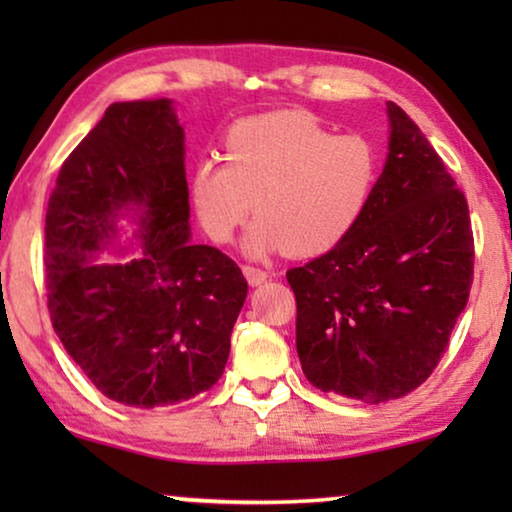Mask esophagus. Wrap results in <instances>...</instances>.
I'll use <instances>...</instances> for the list:
<instances>
[{"instance_id": "esophagus-1", "label": "esophagus", "mask_w": 512, "mask_h": 512, "mask_svg": "<svg viewBox=\"0 0 512 512\" xmlns=\"http://www.w3.org/2000/svg\"><path fill=\"white\" fill-rule=\"evenodd\" d=\"M242 272L251 286L263 284L265 279H268V272H265L263 268H256V265H242Z\"/></svg>"}]
</instances>
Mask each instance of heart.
Returning <instances> with one entry per match:
<instances>
[{"instance_id": "1", "label": "heart", "mask_w": 512, "mask_h": 512, "mask_svg": "<svg viewBox=\"0 0 512 512\" xmlns=\"http://www.w3.org/2000/svg\"><path fill=\"white\" fill-rule=\"evenodd\" d=\"M377 179L380 153L370 139L333 135L310 111L286 109L237 121L226 135V163L200 160L191 195L216 242H228L254 207L251 254L317 256L352 233Z\"/></svg>"}]
</instances>
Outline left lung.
<instances>
[{
    "label": "left lung",
    "mask_w": 512,
    "mask_h": 512,
    "mask_svg": "<svg viewBox=\"0 0 512 512\" xmlns=\"http://www.w3.org/2000/svg\"><path fill=\"white\" fill-rule=\"evenodd\" d=\"M389 156L352 233L286 272L307 380L363 403L429 380L473 284L468 202L417 123L389 102Z\"/></svg>",
    "instance_id": "8db88e82"
}]
</instances>
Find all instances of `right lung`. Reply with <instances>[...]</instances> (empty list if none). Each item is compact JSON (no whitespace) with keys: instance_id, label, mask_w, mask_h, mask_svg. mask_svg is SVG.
Here are the masks:
<instances>
[{"instance_id":"obj_1","label":"right lung","mask_w":512,"mask_h":512,"mask_svg":"<svg viewBox=\"0 0 512 512\" xmlns=\"http://www.w3.org/2000/svg\"><path fill=\"white\" fill-rule=\"evenodd\" d=\"M170 100L116 102L60 167L46 209L48 314L111 401L160 408L212 389L247 298L233 258L191 244L184 130ZM145 209V258L93 266L123 206Z\"/></svg>"}]
</instances>
